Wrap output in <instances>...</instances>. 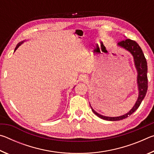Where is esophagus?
<instances>
[{"label": "esophagus", "instance_id": "obj_1", "mask_svg": "<svg viewBox=\"0 0 154 154\" xmlns=\"http://www.w3.org/2000/svg\"><path fill=\"white\" fill-rule=\"evenodd\" d=\"M81 80L83 81V82H85V81H86V77L85 76H82V78H81Z\"/></svg>", "mask_w": 154, "mask_h": 154}]
</instances>
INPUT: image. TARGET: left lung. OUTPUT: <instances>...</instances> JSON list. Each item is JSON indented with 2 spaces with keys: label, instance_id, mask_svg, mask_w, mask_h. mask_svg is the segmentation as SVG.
<instances>
[{
  "label": "left lung",
  "instance_id": "obj_1",
  "mask_svg": "<svg viewBox=\"0 0 154 154\" xmlns=\"http://www.w3.org/2000/svg\"><path fill=\"white\" fill-rule=\"evenodd\" d=\"M118 45L121 46L122 48L127 49L129 51L132 55L134 57V64L137 68L138 75H137V83L138 87H139V97L135 103L134 106L130 110L128 113L124 115V116L119 117H106L101 116L92 109L94 113L101 119H105L108 121H119L128 118L130 115H132L137 109L139 107L142 100L145 98L147 93V88H148V79H147V61L145 58L144 54L142 51L141 48L138 45V43L133 40L130 39V38H126V39L122 40L118 43Z\"/></svg>",
  "mask_w": 154,
  "mask_h": 154
}]
</instances>
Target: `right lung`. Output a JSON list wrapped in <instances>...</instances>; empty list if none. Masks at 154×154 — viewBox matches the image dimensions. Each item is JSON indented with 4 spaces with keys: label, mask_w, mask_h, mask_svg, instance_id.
Returning a JSON list of instances; mask_svg holds the SVG:
<instances>
[{
    "label": "right lung",
    "mask_w": 154,
    "mask_h": 154,
    "mask_svg": "<svg viewBox=\"0 0 154 154\" xmlns=\"http://www.w3.org/2000/svg\"><path fill=\"white\" fill-rule=\"evenodd\" d=\"M22 43H23V41H22V43H18V44H17V46H16V47H15V50H16V49H17V48H18V47H19V46H20V45H21V44H22Z\"/></svg>",
    "instance_id": "right-lung-1"
}]
</instances>
